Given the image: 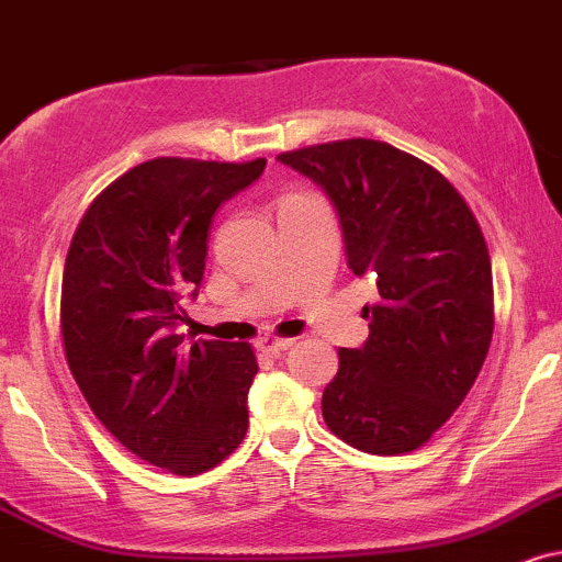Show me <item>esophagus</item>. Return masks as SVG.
I'll return each mask as SVG.
<instances>
[{"label": "esophagus", "instance_id": "1", "mask_svg": "<svg viewBox=\"0 0 562 562\" xmlns=\"http://www.w3.org/2000/svg\"><path fill=\"white\" fill-rule=\"evenodd\" d=\"M293 337H272V335H267V337H261L259 340V348L263 350V353H269V356H280L282 350H288L290 346H293Z\"/></svg>", "mask_w": 562, "mask_h": 562}]
</instances>
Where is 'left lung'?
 Segmentation results:
<instances>
[{"mask_svg":"<svg viewBox=\"0 0 562 562\" xmlns=\"http://www.w3.org/2000/svg\"><path fill=\"white\" fill-rule=\"evenodd\" d=\"M322 188L356 277H371L369 340L340 348L324 387L333 435L374 456L422 448L469 395L492 342V263L461 193L422 159L367 138L277 157Z\"/></svg>","mask_w":562,"mask_h":562,"instance_id":"8db88e82","label":"left lung"}]
</instances>
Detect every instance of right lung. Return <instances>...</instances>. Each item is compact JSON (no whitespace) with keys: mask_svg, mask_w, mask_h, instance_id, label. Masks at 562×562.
<instances>
[{"mask_svg":"<svg viewBox=\"0 0 562 562\" xmlns=\"http://www.w3.org/2000/svg\"><path fill=\"white\" fill-rule=\"evenodd\" d=\"M267 159L159 157L97 195L63 277L67 367L97 418L140 461L180 476L243 442L256 356L246 342L175 335L199 295L212 216L261 178Z\"/></svg>","mask_w":562,"mask_h":562,"instance_id":"add662e5","label":"right lung"}]
</instances>
